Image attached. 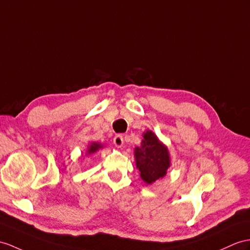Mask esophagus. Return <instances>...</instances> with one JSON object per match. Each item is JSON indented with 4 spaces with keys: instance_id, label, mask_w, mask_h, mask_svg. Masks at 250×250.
<instances>
[{
    "instance_id": "obj_1",
    "label": "esophagus",
    "mask_w": 250,
    "mask_h": 250,
    "mask_svg": "<svg viewBox=\"0 0 250 250\" xmlns=\"http://www.w3.org/2000/svg\"><path fill=\"white\" fill-rule=\"evenodd\" d=\"M113 143H114L115 146H117L118 148L122 147V145H123V143H124L123 136H122V135H117V136H115L114 139H113Z\"/></svg>"
}]
</instances>
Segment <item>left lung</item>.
Instances as JSON below:
<instances>
[{
	"instance_id": "8db88e82",
	"label": "left lung",
	"mask_w": 250,
	"mask_h": 250,
	"mask_svg": "<svg viewBox=\"0 0 250 250\" xmlns=\"http://www.w3.org/2000/svg\"><path fill=\"white\" fill-rule=\"evenodd\" d=\"M135 159L140 177L147 185L164 177L171 167L167 147L151 130L143 133L141 146L135 148Z\"/></svg>"
}]
</instances>
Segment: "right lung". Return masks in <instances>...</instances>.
<instances>
[{"instance_id":"1","label":"right lung","mask_w":250,"mask_h":250,"mask_svg":"<svg viewBox=\"0 0 250 250\" xmlns=\"http://www.w3.org/2000/svg\"><path fill=\"white\" fill-rule=\"evenodd\" d=\"M102 147H103V145H102V144H100V143H95V142L91 143V144H90V146L88 147L87 154H88V155L94 154V153H96V151L99 150L100 148H102Z\"/></svg>"}]
</instances>
